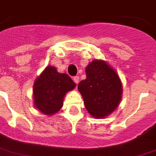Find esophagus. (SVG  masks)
Wrapping results in <instances>:
<instances>
[{
  "label": "esophagus",
  "instance_id": "1",
  "mask_svg": "<svg viewBox=\"0 0 156 156\" xmlns=\"http://www.w3.org/2000/svg\"><path fill=\"white\" fill-rule=\"evenodd\" d=\"M73 80H74V82L76 83V84H78L79 83V76H74L73 77Z\"/></svg>",
  "mask_w": 156,
  "mask_h": 156
}]
</instances>
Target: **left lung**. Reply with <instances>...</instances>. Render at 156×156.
Wrapping results in <instances>:
<instances>
[{
    "label": "left lung",
    "mask_w": 156,
    "mask_h": 156,
    "mask_svg": "<svg viewBox=\"0 0 156 156\" xmlns=\"http://www.w3.org/2000/svg\"><path fill=\"white\" fill-rule=\"evenodd\" d=\"M86 79L78 85L85 108L95 118L113 113L122 99V82L114 70L105 61L94 60L85 68Z\"/></svg>",
    "instance_id": "obj_1"
}]
</instances>
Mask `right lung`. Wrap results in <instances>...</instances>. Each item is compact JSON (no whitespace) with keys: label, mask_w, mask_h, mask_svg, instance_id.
I'll list each match as a JSON object with an SVG mask.
<instances>
[{"label":"right lung","mask_w":156,"mask_h":156,"mask_svg":"<svg viewBox=\"0 0 156 156\" xmlns=\"http://www.w3.org/2000/svg\"><path fill=\"white\" fill-rule=\"evenodd\" d=\"M76 87L67 74L59 73L48 66L36 79L34 85V106L45 115L57 113L63 105L64 96Z\"/></svg>","instance_id":"1"}]
</instances>
